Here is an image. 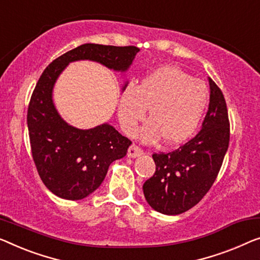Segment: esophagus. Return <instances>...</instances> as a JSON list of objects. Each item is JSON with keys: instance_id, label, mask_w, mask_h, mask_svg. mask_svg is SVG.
Wrapping results in <instances>:
<instances>
[{"instance_id": "34e87169", "label": "esophagus", "mask_w": 260, "mask_h": 260, "mask_svg": "<svg viewBox=\"0 0 260 260\" xmlns=\"http://www.w3.org/2000/svg\"><path fill=\"white\" fill-rule=\"evenodd\" d=\"M141 155H143V150L135 145H132L128 148V152H127V156L131 158H135L141 156Z\"/></svg>"}]
</instances>
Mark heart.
Listing matches in <instances>:
<instances>
[{"label": "heart", "instance_id": "1", "mask_svg": "<svg viewBox=\"0 0 260 260\" xmlns=\"http://www.w3.org/2000/svg\"><path fill=\"white\" fill-rule=\"evenodd\" d=\"M208 98L204 81L177 67H162L140 85L128 83L123 87L118 104L119 122L126 134L133 135L150 107L152 119L141 129V140L154 143L165 138L168 145H180L199 128Z\"/></svg>", "mask_w": 260, "mask_h": 260}]
</instances>
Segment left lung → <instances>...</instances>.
<instances>
[{"label": "left lung", "mask_w": 260, "mask_h": 260, "mask_svg": "<svg viewBox=\"0 0 260 260\" xmlns=\"http://www.w3.org/2000/svg\"><path fill=\"white\" fill-rule=\"evenodd\" d=\"M210 102L199 134L167 154H153L154 175L143 183L146 201L165 215H180L203 199L214 184L229 147L226 103L211 78Z\"/></svg>", "instance_id": "8db88e82"}]
</instances>
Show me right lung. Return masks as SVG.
<instances>
[{"label": "right lung", "mask_w": 260, "mask_h": 260, "mask_svg": "<svg viewBox=\"0 0 260 260\" xmlns=\"http://www.w3.org/2000/svg\"><path fill=\"white\" fill-rule=\"evenodd\" d=\"M139 51L137 46L83 44L49 64L38 79L26 117L31 153L45 187L60 199L81 200L99 188L110 165L125 156L132 141L108 123L90 129L69 125L53 105L56 80L77 60H93L126 72Z\"/></svg>", "instance_id": "add662e5"}]
</instances>
